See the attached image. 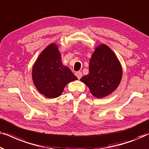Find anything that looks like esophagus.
I'll return each mask as SVG.
<instances>
[{
	"label": "esophagus",
	"instance_id": "esophagus-1",
	"mask_svg": "<svg viewBox=\"0 0 149 149\" xmlns=\"http://www.w3.org/2000/svg\"><path fill=\"white\" fill-rule=\"evenodd\" d=\"M75 75H76V77L78 78L79 79H80L81 78V77H82V72H80V71H78V72H75Z\"/></svg>",
	"mask_w": 149,
	"mask_h": 149
}]
</instances>
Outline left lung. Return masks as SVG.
Segmentation results:
<instances>
[{"instance_id": "obj_1", "label": "left lung", "mask_w": 149, "mask_h": 149, "mask_svg": "<svg viewBox=\"0 0 149 149\" xmlns=\"http://www.w3.org/2000/svg\"><path fill=\"white\" fill-rule=\"evenodd\" d=\"M122 68L114 52L106 45L95 49L89 61V74L81 81L93 96L103 97L115 90L121 82Z\"/></svg>"}]
</instances>
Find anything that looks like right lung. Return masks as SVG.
Returning <instances> with one entry per match:
<instances>
[{
	"instance_id": "1",
	"label": "right lung",
	"mask_w": 149,
	"mask_h": 149,
	"mask_svg": "<svg viewBox=\"0 0 149 149\" xmlns=\"http://www.w3.org/2000/svg\"><path fill=\"white\" fill-rule=\"evenodd\" d=\"M61 60L58 46L52 43L42 51L32 68L34 85L40 93L49 98L60 96L68 83L77 79Z\"/></svg>"
}]
</instances>
